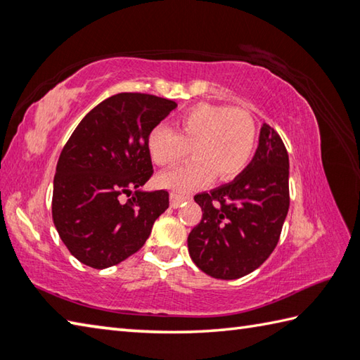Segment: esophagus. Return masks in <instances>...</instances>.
Listing matches in <instances>:
<instances>
[{"mask_svg": "<svg viewBox=\"0 0 360 360\" xmlns=\"http://www.w3.org/2000/svg\"><path fill=\"white\" fill-rule=\"evenodd\" d=\"M191 198H192L191 195L172 193V195H169V205H172V207H178V206L182 205V202H186V201H188Z\"/></svg>", "mask_w": 360, "mask_h": 360, "instance_id": "obj_1", "label": "esophagus"}]
</instances>
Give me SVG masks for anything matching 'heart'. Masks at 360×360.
Here are the masks:
<instances>
[{
	"mask_svg": "<svg viewBox=\"0 0 360 360\" xmlns=\"http://www.w3.org/2000/svg\"><path fill=\"white\" fill-rule=\"evenodd\" d=\"M178 130L158 126L148 139L149 155L160 167H173L188 155L187 165L159 176L163 187L176 192L192 191L212 178L228 181L243 173L257 146V124L240 108L197 103L176 120Z\"/></svg>",
	"mask_w": 360,
	"mask_h": 360,
	"instance_id": "heart-1",
	"label": "heart"
}]
</instances>
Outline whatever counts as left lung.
Instances as JSON below:
<instances>
[{
	"label": "left lung",
	"mask_w": 360,
	"mask_h": 360,
	"mask_svg": "<svg viewBox=\"0 0 360 360\" xmlns=\"http://www.w3.org/2000/svg\"><path fill=\"white\" fill-rule=\"evenodd\" d=\"M290 160L280 135L263 124L252 162L231 182L195 195L202 217L188 234L193 263L214 278L234 280L264 263L290 209Z\"/></svg>",
	"instance_id": "left-lung-1"
}]
</instances>
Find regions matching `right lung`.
Here are the masks:
<instances>
[{"label": "right lung", "mask_w": 360, "mask_h": 360, "mask_svg": "<svg viewBox=\"0 0 360 360\" xmlns=\"http://www.w3.org/2000/svg\"><path fill=\"white\" fill-rule=\"evenodd\" d=\"M178 107L153 94L108 97L83 117L64 145L53 179L51 215L69 252L94 269L120 264L139 252L168 192H143L154 169L151 130ZM124 194L131 198L122 200Z\"/></svg>", "instance_id": "1"}]
</instances>
